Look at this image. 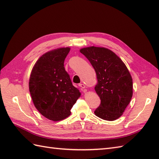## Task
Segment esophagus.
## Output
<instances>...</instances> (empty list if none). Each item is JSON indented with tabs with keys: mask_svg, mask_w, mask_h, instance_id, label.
Returning <instances> with one entry per match:
<instances>
[{
	"mask_svg": "<svg viewBox=\"0 0 159 159\" xmlns=\"http://www.w3.org/2000/svg\"><path fill=\"white\" fill-rule=\"evenodd\" d=\"M79 86L81 87L82 89H85V85H84V84H83V83H80L79 85Z\"/></svg>",
	"mask_w": 159,
	"mask_h": 159,
	"instance_id": "34e87169",
	"label": "esophagus"
}]
</instances>
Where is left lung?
I'll use <instances>...</instances> for the list:
<instances>
[{
	"mask_svg": "<svg viewBox=\"0 0 159 159\" xmlns=\"http://www.w3.org/2000/svg\"><path fill=\"white\" fill-rule=\"evenodd\" d=\"M80 52L96 73L98 82L94 89L101 103L94 113L104 120L118 119L133 97V79L127 67L116 53L103 47H86Z\"/></svg>",
	"mask_w": 159,
	"mask_h": 159,
	"instance_id": "obj_1",
	"label": "left lung"
}]
</instances>
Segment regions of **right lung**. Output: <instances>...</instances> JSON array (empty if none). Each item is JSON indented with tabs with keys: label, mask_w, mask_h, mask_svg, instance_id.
<instances>
[{
	"label": "right lung",
	"mask_w": 159,
	"mask_h": 159,
	"mask_svg": "<svg viewBox=\"0 0 159 159\" xmlns=\"http://www.w3.org/2000/svg\"><path fill=\"white\" fill-rule=\"evenodd\" d=\"M70 47L59 48L39 57L31 70L29 92L35 108L43 116L54 121L66 119L80 96L64 67Z\"/></svg>",
	"instance_id": "right-lung-1"
}]
</instances>
